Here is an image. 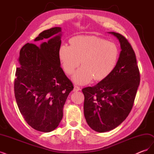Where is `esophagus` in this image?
Instances as JSON below:
<instances>
[{
    "instance_id": "obj_1",
    "label": "esophagus",
    "mask_w": 154,
    "mask_h": 154,
    "mask_svg": "<svg viewBox=\"0 0 154 154\" xmlns=\"http://www.w3.org/2000/svg\"><path fill=\"white\" fill-rule=\"evenodd\" d=\"M80 91V88L78 87V86H76V85H74L73 91L74 92H77V91Z\"/></svg>"
}]
</instances>
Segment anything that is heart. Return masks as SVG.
I'll return each instance as SVG.
<instances>
[{
    "mask_svg": "<svg viewBox=\"0 0 154 154\" xmlns=\"http://www.w3.org/2000/svg\"><path fill=\"white\" fill-rule=\"evenodd\" d=\"M63 45L58 52L64 71L71 74L79 65L82 66L72 76L77 84L84 85L93 78L102 80L109 76L117 64L119 49L115 44L95 36H77Z\"/></svg>",
    "mask_w": 154,
    "mask_h": 154,
    "instance_id": "1",
    "label": "heart"
}]
</instances>
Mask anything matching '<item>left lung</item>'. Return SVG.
I'll use <instances>...</instances> for the list:
<instances>
[{
	"label": "left lung",
	"instance_id": "8db88e82",
	"mask_svg": "<svg viewBox=\"0 0 154 154\" xmlns=\"http://www.w3.org/2000/svg\"><path fill=\"white\" fill-rule=\"evenodd\" d=\"M108 32L116 36L120 43L122 51L117 64L109 76L94 86L82 89L86 122L97 132L113 130L127 118L140 83L136 54L132 46L121 34Z\"/></svg>",
	"mask_w": 154,
	"mask_h": 154
}]
</instances>
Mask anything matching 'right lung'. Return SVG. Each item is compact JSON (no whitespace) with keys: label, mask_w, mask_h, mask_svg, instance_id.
<instances>
[{"label":"right lung","mask_w":154,"mask_h":154,"mask_svg":"<svg viewBox=\"0 0 154 154\" xmlns=\"http://www.w3.org/2000/svg\"><path fill=\"white\" fill-rule=\"evenodd\" d=\"M62 28L45 30L35 39L36 46L27 43L22 48L14 83L18 109L26 122L40 132H49L58 127L63 117V107L72 82L60 67L58 52Z\"/></svg>","instance_id":"1"}]
</instances>
